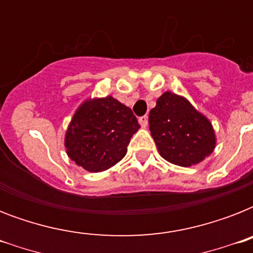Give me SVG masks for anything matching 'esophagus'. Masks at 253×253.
Wrapping results in <instances>:
<instances>
[{
	"instance_id": "1",
	"label": "esophagus",
	"mask_w": 253,
	"mask_h": 253,
	"mask_svg": "<svg viewBox=\"0 0 253 253\" xmlns=\"http://www.w3.org/2000/svg\"><path fill=\"white\" fill-rule=\"evenodd\" d=\"M139 123H140V126L142 127H146L148 125V117L147 115H143L139 118Z\"/></svg>"
}]
</instances>
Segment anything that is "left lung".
I'll list each match as a JSON object with an SVG mask.
<instances>
[{
  "mask_svg": "<svg viewBox=\"0 0 253 253\" xmlns=\"http://www.w3.org/2000/svg\"><path fill=\"white\" fill-rule=\"evenodd\" d=\"M151 135L167 162L190 167L202 162L215 147L211 123L190 103L167 91L148 117Z\"/></svg>",
  "mask_w": 253,
  "mask_h": 253,
  "instance_id": "left-lung-1",
  "label": "left lung"
}]
</instances>
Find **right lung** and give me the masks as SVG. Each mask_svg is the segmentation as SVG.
Here are the masks:
<instances>
[{
	"label": "right lung",
	"mask_w": 253,
	"mask_h": 253,
	"mask_svg": "<svg viewBox=\"0 0 253 253\" xmlns=\"http://www.w3.org/2000/svg\"><path fill=\"white\" fill-rule=\"evenodd\" d=\"M139 123L130 107L113 97L86 101L73 115L65 135L67 154L89 172L121 162Z\"/></svg>",
	"instance_id": "add662e5"
}]
</instances>
